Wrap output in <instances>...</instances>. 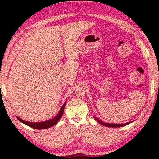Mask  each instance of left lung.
<instances>
[{
  "mask_svg": "<svg viewBox=\"0 0 159 159\" xmlns=\"http://www.w3.org/2000/svg\"><path fill=\"white\" fill-rule=\"evenodd\" d=\"M95 118V119L98 121L99 123H100V124L103 125L104 126H106V127H109V128H118V127H123V126H125L126 125L129 124V123H130L132 122H129V123H123V124H113V123H104L103 121H102V120H99L98 118H97L96 117L94 116Z\"/></svg>",
  "mask_w": 159,
  "mask_h": 159,
  "instance_id": "8db88e82",
  "label": "left lung"
}]
</instances>
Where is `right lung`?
<instances>
[{
    "instance_id": "add662e5",
    "label": "right lung",
    "mask_w": 159,
    "mask_h": 159,
    "mask_svg": "<svg viewBox=\"0 0 159 159\" xmlns=\"http://www.w3.org/2000/svg\"><path fill=\"white\" fill-rule=\"evenodd\" d=\"M65 104H66V102H64L63 106L61 107V108L60 109V111H59L58 114L56 116L55 118H52V119L46 120V121H43V122H39V123H32V122L25 121V120L21 119V118H20L17 116V118H18V120H20V121H21V123H25V124H26V125H28L31 128H33L34 129H39V130H42V129L49 128L50 127H52V126L55 125L56 123H57L59 121V120L60 119L61 117L62 116Z\"/></svg>"
}]
</instances>
